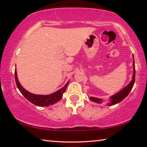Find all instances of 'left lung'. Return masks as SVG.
<instances>
[{"label":"left lung","mask_w":147,"mask_h":147,"mask_svg":"<svg viewBox=\"0 0 147 147\" xmlns=\"http://www.w3.org/2000/svg\"><path fill=\"white\" fill-rule=\"evenodd\" d=\"M134 57V56H133ZM133 65H134V74L132 76V80L130 82V83L128 84L127 86H126L123 89L119 92L118 93L115 94V95L112 96L111 97V104H109V105H114V104H116L119 102H120L122 100H123L124 98H125L126 96H127L128 94L130 93V92L131 91V89H132L134 82H135V77H136V69H135V63H134V60L133 61ZM91 100L94 102L96 103H100L101 102V99L100 98H94V97H91L89 98Z\"/></svg>","instance_id":"obj_1"}]
</instances>
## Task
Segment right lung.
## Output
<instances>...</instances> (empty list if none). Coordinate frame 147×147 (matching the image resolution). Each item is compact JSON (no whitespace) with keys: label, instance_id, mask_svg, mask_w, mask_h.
Here are the masks:
<instances>
[{"label":"right lung","instance_id":"1","mask_svg":"<svg viewBox=\"0 0 147 147\" xmlns=\"http://www.w3.org/2000/svg\"><path fill=\"white\" fill-rule=\"evenodd\" d=\"M15 78H16V82L17 88H18L21 94L27 100L38 106H49L50 105H52V104L58 102V101L61 100L63 94L65 91L67 87L69 84L68 82L61 89L53 94H48V95H39V94L30 93L21 86V84H20L18 81V79H17L16 69L15 71Z\"/></svg>","mask_w":147,"mask_h":147}]
</instances>
